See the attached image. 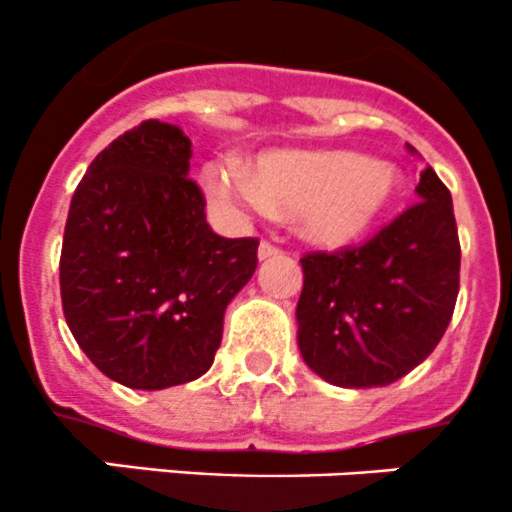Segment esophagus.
<instances>
[{
    "mask_svg": "<svg viewBox=\"0 0 512 512\" xmlns=\"http://www.w3.org/2000/svg\"><path fill=\"white\" fill-rule=\"evenodd\" d=\"M280 247L272 245V242H262L260 250H257V255H260V260H270V257H277L280 255Z\"/></svg>",
    "mask_w": 512,
    "mask_h": 512,
    "instance_id": "34e87169",
    "label": "esophagus"
}]
</instances>
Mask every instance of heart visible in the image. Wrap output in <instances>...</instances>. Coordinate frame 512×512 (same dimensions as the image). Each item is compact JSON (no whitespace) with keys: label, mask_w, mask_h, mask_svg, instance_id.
<instances>
[{"label":"heart","mask_w":512,"mask_h":512,"mask_svg":"<svg viewBox=\"0 0 512 512\" xmlns=\"http://www.w3.org/2000/svg\"><path fill=\"white\" fill-rule=\"evenodd\" d=\"M205 188L227 215H267L272 203L297 213L299 230L327 247L349 245L379 223L401 188L394 165L352 153L275 151L252 173L237 163H213Z\"/></svg>","instance_id":"heart-1"}]
</instances>
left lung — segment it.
Here are the masks:
<instances>
[{"label":"left lung","mask_w":512,"mask_h":512,"mask_svg":"<svg viewBox=\"0 0 512 512\" xmlns=\"http://www.w3.org/2000/svg\"><path fill=\"white\" fill-rule=\"evenodd\" d=\"M416 193L369 240L299 260V352L329 384H394L446 334L461 285L456 215L433 168L421 170Z\"/></svg>","instance_id":"1"}]
</instances>
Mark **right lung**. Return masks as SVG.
I'll return each instance as SVG.
<instances>
[{
	"instance_id": "add662e5",
	"label": "right lung",
	"mask_w": 512,
	"mask_h": 512,
	"mask_svg": "<svg viewBox=\"0 0 512 512\" xmlns=\"http://www.w3.org/2000/svg\"><path fill=\"white\" fill-rule=\"evenodd\" d=\"M190 138L143 121L103 148L71 198L61 307L84 354L118 384L156 391L213 366L227 302L257 237H220L190 170Z\"/></svg>"
}]
</instances>
